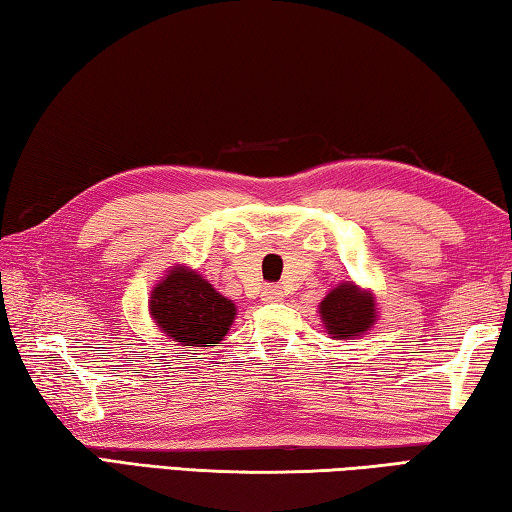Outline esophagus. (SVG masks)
<instances>
[{
	"label": "esophagus",
	"mask_w": 512,
	"mask_h": 512,
	"mask_svg": "<svg viewBox=\"0 0 512 512\" xmlns=\"http://www.w3.org/2000/svg\"><path fill=\"white\" fill-rule=\"evenodd\" d=\"M261 297H263V301H267V304H274V301L283 299V290H281V286H265Z\"/></svg>",
	"instance_id": "esophagus-1"
}]
</instances>
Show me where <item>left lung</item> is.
Segmentation results:
<instances>
[{
    "mask_svg": "<svg viewBox=\"0 0 512 512\" xmlns=\"http://www.w3.org/2000/svg\"><path fill=\"white\" fill-rule=\"evenodd\" d=\"M322 322L335 340L363 335L374 324L376 306L370 292H360L354 283H342L320 304Z\"/></svg>",
    "mask_w": 512,
    "mask_h": 512,
    "instance_id": "obj_1",
    "label": "left lung"
}]
</instances>
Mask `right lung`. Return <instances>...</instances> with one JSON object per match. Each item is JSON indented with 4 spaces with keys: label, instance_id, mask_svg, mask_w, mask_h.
Instances as JSON below:
<instances>
[{
    "label": "right lung",
    "instance_id": "obj_1",
    "mask_svg": "<svg viewBox=\"0 0 512 512\" xmlns=\"http://www.w3.org/2000/svg\"><path fill=\"white\" fill-rule=\"evenodd\" d=\"M156 324L183 347H215L236 317V306L186 267L170 270L149 299Z\"/></svg>",
    "mask_w": 512,
    "mask_h": 512
}]
</instances>
